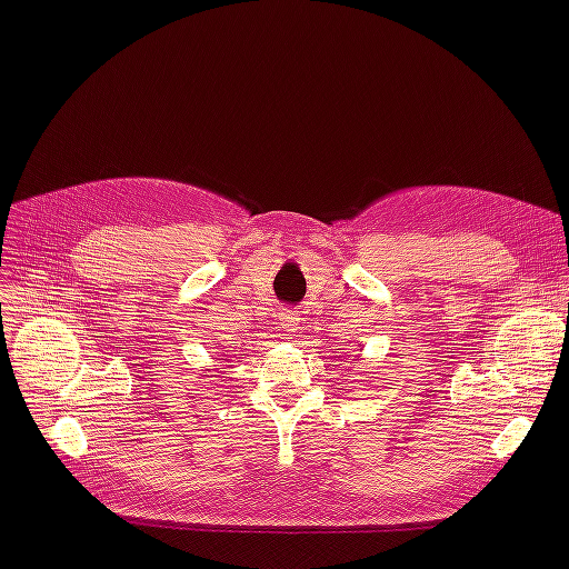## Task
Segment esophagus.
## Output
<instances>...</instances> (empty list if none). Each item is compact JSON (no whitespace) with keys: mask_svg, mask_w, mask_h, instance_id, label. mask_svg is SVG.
I'll return each mask as SVG.
<instances>
[{"mask_svg":"<svg viewBox=\"0 0 569 569\" xmlns=\"http://www.w3.org/2000/svg\"><path fill=\"white\" fill-rule=\"evenodd\" d=\"M281 330H283L286 339H292L297 335V330H300V316H297L295 311H283L281 313Z\"/></svg>","mask_w":569,"mask_h":569,"instance_id":"obj_1","label":"esophagus"}]
</instances>
